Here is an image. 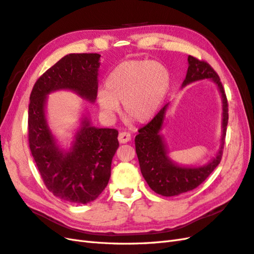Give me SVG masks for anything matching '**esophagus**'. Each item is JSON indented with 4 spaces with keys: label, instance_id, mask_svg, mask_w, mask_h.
Wrapping results in <instances>:
<instances>
[{
    "label": "esophagus",
    "instance_id": "1",
    "mask_svg": "<svg viewBox=\"0 0 254 254\" xmlns=\"http://www.w3.org/2000/svg\"><path fill=\"white\" fill-rule=\"evenodd\" d=\"M118 138H119L120 143L126 144V143H127V141L131 140L132 136H131V134H129L128 132H121L119 134V136H118Z\"/></svg>",
    "mask_w": 254,
    "mask_h": 254
}]
</instances>
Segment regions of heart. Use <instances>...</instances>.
<instances>
[{"mask_svg": "<svg viewBox=\"0 0 254 254\" xmlns=\"http://www.w3.org/2000/svg\"><path fill=\"white\" fill-rule=\"evenodd\" d=\"M171 87V73L164 64L152 61H127L118 64L97 93L99 108L115 115L123 104V114L139 123L154 117Z\"/></svg>", "mask_w": 254, "mask_h": 254, "instance_id": "1", "label": "heart"}]
</instances>
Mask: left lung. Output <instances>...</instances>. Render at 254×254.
<instances>
[{"mask_svg": "<svg viewBox=\"0 0 254 254\" xmlns=\"http://www.w3.org/2000/svg\"><path fill=\"white\" fill-rule=\"evenodd\" d=\"M187 61L188 69L182 87L192 82L210 79L214 82L221 93L223 104L221 145L215 157L201 167H183L171 160L167 144L160 134L170 104L164 106L148 125L139 128L138 134L135 137V149L140 172L152 190L166 197L178 196L183 192L190 191L203 183L221 162L225 141L228 104L220 76L208 63L199 61L192 56H188Z\"/></svg>", "mask_w": 254, "mask_h": 254, "instance_id": "1", "label": "left lung"}]
</instances>
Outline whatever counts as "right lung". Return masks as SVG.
Masks as SVG:
<instances>
[{
  "mask_svg": "<svg viewBox=\"0 0 254 254\" xmlns=\"http://www.w3.org/2000/svg\"><path fill=\"white\" fill-rule=\"evenodd\" d=\"M99 54H69L40 76L30 94L29 147L45 186L54 196L86 204L107 186L111 161L119 147L116 128H98L81 119L71 147L61 148L45 116L50 93L69 90L94 103L97 97Z\"/></svg>",
  "mask_w": 254,
  "mask_h": 254,
  "instance_id": "1",
  "label": "right lung"
}]
</instances>
